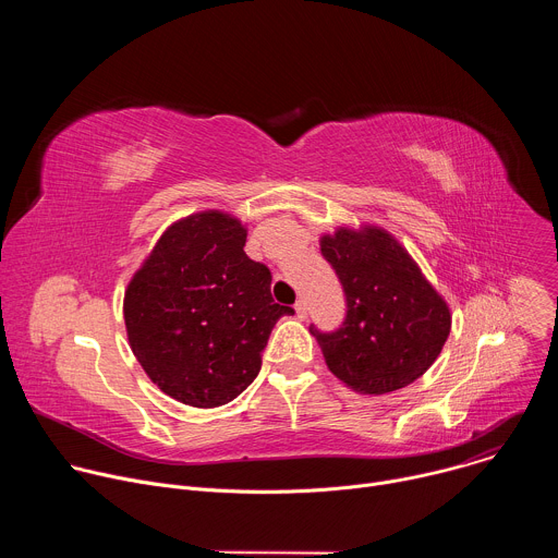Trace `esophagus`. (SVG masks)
<instances>
[{"label": "esophagus", "instance_id": "1", "mask_svg": "<svg viewBox=\"0 0 558 558\" xmlns=\"http://www.w3.org/2000/svg\"><path fill=\"white\" fill-rule=\"evenodd\" d=\"M295 315L300 317V320H304V317H306V304H304V300H298V302H295Z\"/></svg>", "mask_w": 558, "mask_h": 558}]
</instances>
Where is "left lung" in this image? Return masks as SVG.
<instances>
[{
  "label": "left lung",
  "mask_w": 558,
  "mask_h": 558,
  "mask_svg": "<svg viewBox=\"0 0 558 558\" xmlns=\"http://www.w3.org/2000/svg\"><path fill=\"white\" fill-rule=\"evenodd\" d=\"M320 250L347 295V317L338 331L308 329L329 371L362 395L413 384L450 336L448 302L384 227H338L320 238Z\"/></svg>",
  "instance_id": "8db88e82"
}]
</instances>
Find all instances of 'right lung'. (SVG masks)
Listing matches in <instances>:
<instances>
[{
  "instance_id": "obj_1",
  "label": "right lung",
  "mask_w": 558,
  "mask_h": 558,
  "mask_svg": "<svg viewBox=\"0 0 558 558\" xmlns=\"http://www.w3.org/2000/svg\"><path fill=\"white\" fill-rule=\"evenodd\" d=\"M247 227L220 209L172 222L123 298L128 342L147 377L177 402L216 409L258 375L271 329L291 306L271 271L245 254Z\"/></svg>"
}]
</instances>
